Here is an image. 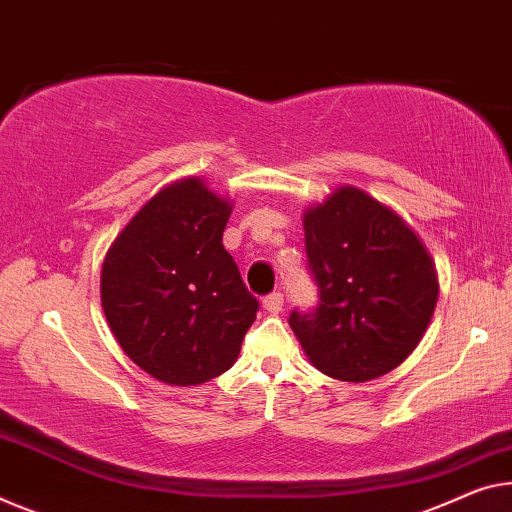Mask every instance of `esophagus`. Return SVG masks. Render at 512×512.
I'll return each instance as SVG.
<instances>
[{
  "label": "esophagus",
  "mask_w": 512,
  "mask_h": 512,
  "mask_svg": "<svg viewBox=\"0 0 512 512\" xmlns=\"http://www.w3.org/2000/svg\"><path fill=\"white\" fill-rule=\"evenodd\" d=\"M263 306H265L267 313H279L283 309V295L279 293V290H277V293L265 295L263 297Z\"/></svg>",
  "instance_id": "esophagus-1"
}]
</instances>
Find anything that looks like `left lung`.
<instances>
[{
    "instance_id": "1",
    "label": "left lung",
    "mask_w": 512,
    "mask_h": 512,
    "mask_svg": "<svg viewBox=\"0 0 512 512\" xmlns=\"http://www.w3.org/2000/svg\"><path fill=\"white\" fill-rule=\"evenodd\" d=\"M306 265L318 304L288 325L311 364L334 380L366 382L410 357L437 304L426 247L396 212L341 187L304 215Z\"/></svg>"
}]
</instances>
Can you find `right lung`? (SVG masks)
I'll list each match as a JSON object with an SVG mask.
<instances>
[{
  "label": "right lung",
  "instance_id": "right-lung-1",
  "mask_svg": "<svg viewBox=\"0 0 512 512\" xmlns=\"http://www.w3.org/2000/svg\"><path fill=\"white\" fill-rule=\"evenodd\" d=\"M229 201L199 178L164 187L141 208L102 265V309L139 368L174 387L222 375L256 320L222 245Z\"/></svg>",
  "mask_w": 512,
  "mask_h": 512
}]
</instances>
